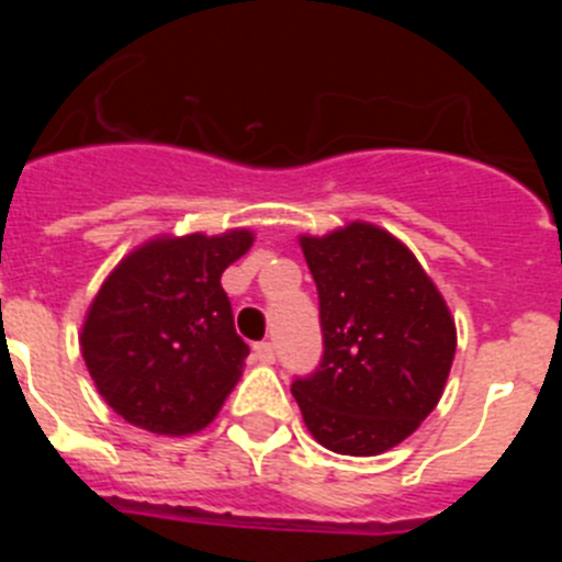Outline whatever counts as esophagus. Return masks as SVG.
Masks as SVG:
<instances>
[{"label": "esophagus", "instance_id": "1", "mask_svg": "<svg viewBox=\"0 0 562 562\" xmlns=\"http://www.w3.org/2000/svg\"><path fill=\"white\" fill-rule=\"evenodd\" d=\"M252 357H256L258 362H272L276 360V349H272L270 340H261L252 346Z\"/></svg>", "mask_w": 562, "mask_h": 562}]
</instances>
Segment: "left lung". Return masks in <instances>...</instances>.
Wrapping results in <instances>:
<instances>
[{"label": "left lung", "mask_w": 562, "mask_h": 562, "mask_svg": "<svg viewBox=\"0 0 562 562\" xmlns=\"http://www.w3.org/2000/svg\"><path fill=\"white\" fill-rule=\"evenodd\" d=\"M321 301L324 357L295 376L306 428L342 456H376L408 439L441 400L456 324L414 252L382 227L351 222L301 236Z\"/></svg>", "instance_id": "1"}]
</instances>
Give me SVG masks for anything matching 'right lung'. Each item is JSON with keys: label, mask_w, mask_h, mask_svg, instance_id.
I'll use <instances>...</instances> for the list:
<instances>
[{"label": "right lung", "mask_w": 562, "mask_h": 562, "mask_svg": "<svg viewBox=\"0 0 562 562\" xmlns=\"http://www.w3.org/2000/svg\"><path fill=\"white\" fill-rule=\"evenodd\" d=\"M250 245V231L151 238L103 281L81 355L98 394L128 425L186 436L220 414L250 355L222 272Z\"/></svg>", "instance_id": "1"}]
</instances>
